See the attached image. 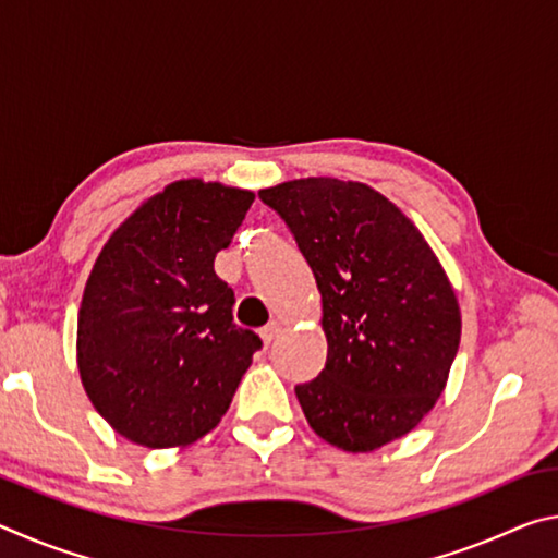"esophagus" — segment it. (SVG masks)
<instances>
[{
  "mask_svg": "<svg viewBox=\"0 0 558 558\" xmlns=\"http://www.w3.org/2000/svg\"><path fill=\"white\" fill-rule=\"evenodd\" d=\"M280 332H282V325L278 323V319H272V323H268L266 327L260 329V339H263V342H266V344H270L272 339H276Z\"/></svg>",
  "mask_w": 558,
  "mask_h": 558,
  "instance_id": "34e87169",
  "label": "esophagus"
}]
</instances>
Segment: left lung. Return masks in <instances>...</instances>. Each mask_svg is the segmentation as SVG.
<instances>
[{"label": "left lung", "instance_id": "1", "mask_svg": "<svg viewBox=\"0 0 558 558\" xmlns=\"http://www.w3.org/2000/svg\"><path fill=\"white\" fill-rule=\"evenodd\" d=\"M313 270L327 362L295 389L319 438L372 452L418 426L446 391L460 305L426 235L381 192L335 177L260 189Z\"/></svg>", "mask_w": 558, "mask_h": 558}]
</instances>
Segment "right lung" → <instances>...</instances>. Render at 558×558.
Masks as SVG:
<instances>
[{
	"label": "right lung",
	"mask_w": 558,
	"mask_h": 558,
	"mask_svg": "<svg viewBox=\"0 0 558 558\" xmlns=\"http://www.w3.org/2000/svg\"><path fill=\"white\" fill-rule=\"evenodd\" d=\"M256 194L177 179L102 245L83 290L75 362L110 428L145 448H184L219 426L260 339L233 325L214 272Z\"/></svg>",
	"instance_id": "obj_1"
}]
</instances>
